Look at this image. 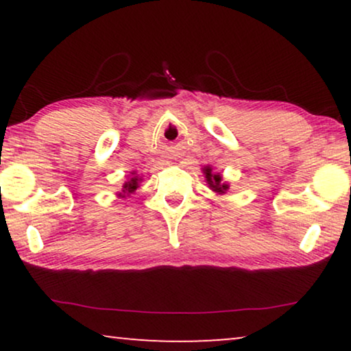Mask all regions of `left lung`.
Returning <instances> with one entry per match:
<instances>
[{
	"label": "left lung",
	"instance_id": "obj_1",
	"mask_svg": "<svg viewBox=\"0 0 351 351\" xmlns=\"http://www.w3.org/2000/svg\"><path fill=\"white\" fill-rule=\"evenodd\" d=\"M203 174L206 177V182H208L210 190L215 191V193H219V195L227 193L228 184H223L222 176H220L219 172H214L213 167H210V166H204L203 167Z\"/></svg>",
	"mask_w": 351,
	"mask_h": 351
}]
</instances>
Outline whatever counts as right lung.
Wrapping results in <instances>:
<instances>
[{
	"label": "right lung",
	"mask_w": 351,
	"mask_h": 351,
	"mask_svg": "<svg viewBox=\"0 0 351 351\" xmlns=\"http://www.w3.org/2000/svg\"><path fill=\"white\" fill-rule=\"evenodd\" d=\"M132 174V177L131 179H129L126 184L123 185V190H121V193H118L119 196H129L131 193H134V191L137 190V186H138V182H141L142 179H138V177H136V172H131Z\"/></svg>",
	"instance_id": "1"
}]
</instances>
